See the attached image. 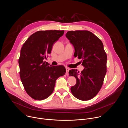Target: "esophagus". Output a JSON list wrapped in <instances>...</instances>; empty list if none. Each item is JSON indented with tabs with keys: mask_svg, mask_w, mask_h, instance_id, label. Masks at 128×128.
<instances>
[{
	"mask_svg": "<svg viewBox=\"0 0 128 128\" xmlns=\"http://www.w3.org/2000/svg\"><path fill=\"white\" fill-rule=\"evenodd\" d=\"M66 75H68V72L70 70V68L68 67H66Z\"/></svg>",
	"mask_w": 128,
	"mask_h": 128,
	"instance_id": "esophagus-1",
	"label": "esophagus"
}]
</instances>
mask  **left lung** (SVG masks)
<instances>
[{
	"mask_svg": "<svg viewBox=\"0 0 128 128\" xmlns=\"http://www.w3.org/2000/svg\"><path fill=\"white\" fill-rule=\"evenodd\" d=\"M66 37L75 49L74 57L82 59L84 69L69 71L76 79L71 87L72 94L78 99L87 101L94 98L101 89L107 72V56L101 40L87 30L69 31Z\"/></svg>",
	"mask_w": 128,
	"mask_h": 128,
	"instance_id": "8db88e82",
	"label": "left lung"
}]
</instances>
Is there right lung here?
Segmentation results:
<instances>
[{"instance_id":"obj_1","label":"right lung","mask_w":128,"mask_h":128,"mask_svg":"<svg viewBox=\"0 0 128 128\" xmlns=\"http://www.w3.org/2000/svg\"><path fill=\"white\" fill-rule=\"evenodd\" d=\"M64 32L56 30L37 31L21 49L18 60L20 79L28 95L35 100L47 98L54 89L57 79L66 73L64 66H51L43 60Z\"/></svg>"}]
</instances>
